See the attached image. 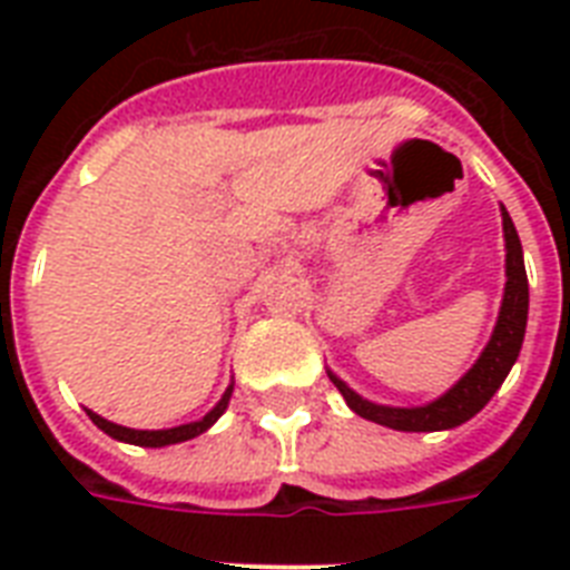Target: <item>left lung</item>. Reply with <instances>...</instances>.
Listing matches in <instances>:
<instances>
[{"mask_svg": "<svg viewBox=\"0 0 570 570\" xmlns=\"http://www.w3.org/2000/svg\"><path fill=\"white\" fill-rule=\"evenodd\" d=\"M503 233H505V295L497 320L494 337L485 346L473 370L464 379L443 393L438 402H429L423 407H387L373 405L361 399L352 387H346L334 373L328 379L334 387L343 393L348 407L364 420H373L379 425L396 429V432H441V429H455L468 423L470 416L479 414L491 402L500 384L505 381L512 364L521 352L523 331H527V311H530V284H527V268H523V250L518 230L503 206Z\"/></svg>", "mask_w": 570, "mask_h": 570, "instance_id": "8db88e82", "label": "left lung"}]
</instances>
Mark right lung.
<instances>
[{
	"label": "right lung",
	"mask_w": 570,
	"mask_h": 570,
	"mask_svg": "<svg viewBox=\"0 0 570 570\" xmlns=\"http://www.w3.org/2000/svg\"><path fill=\"white\" fill-rule=\"evenodd\" d=\"M230 393L233 387H227V393L222 396V402L204 416V420H197V423H186V425H177V429H163V432H138V429H127V425H118V423H109V420H102L100 414H94L88 411V416L94 420V425H100L102 432L111 434V438H118V441H127V443H136V446H168V443H183V441H191L197 434H204L209 425L224 414V407L230 402Z\"/></svg>",
	"instance_id": "1"
}]
</instances>
